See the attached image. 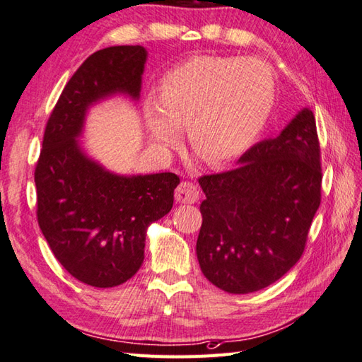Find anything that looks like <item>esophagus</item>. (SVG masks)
<instances>
[{"label": "esophagus", "instance_id": "esophagus-1", "mask_svg": "<svg viewBox=\"0 0 362 362\" xmlns=\"http://www.w3.org/2000/svg\"><path fill=\"white\" fill-rule=\"evenodd\" d=\"M175 199L178 203L184 204H192L197 200H199V187L195 186L194 182L184 181L181 182L178 187L175 190Z\"/></svg>", "mask_w": 362, "mask_h": 362}]
</instances>
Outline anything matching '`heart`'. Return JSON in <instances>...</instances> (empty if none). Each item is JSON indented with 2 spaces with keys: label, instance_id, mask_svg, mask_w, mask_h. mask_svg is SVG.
<instances>
[{
  "label": "heart",
  "instance_id": "obj_1",
  "mask_svg": "<svg viewBox=\"0 0 362 362\" xmlns=\"http://www.w3.org/2000/svg\"><path fill=\"white\" fill-rule=\"evenodd\" d=\"M272 102L274 77L263 61L199 54L163 75L158 100L149 98L143 112L156 146H175L186 127L190 148L219 167L254 143Z\"/></svg>",
  "mask_w": 362,
  "mask_h": 362
}]
</instances>
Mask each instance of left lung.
Segmentation results:
<instances>
[{
  "label": "left lung",
  "instance_id": "left-lung-1",
  "mask_svg": "<svg viewBox=\"0 0 362 362\" xmlns=\"http://www.w3.org/2000/svg\"><path fill=\"white\" fill-rule=\"evenodd\" d=\"M236 168L199 180L204 199L197 258L208 281L245 295L279 281L301 258L322 202L315 117L303 108Z\"/></svg>",
  "mask_w": 362,
  "mask_h": 362
}]
</instances>
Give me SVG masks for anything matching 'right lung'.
<instances>
[{"mask_svg": "<svg viewBox=\"0 0 362 362\" xmlns=\"http://www.w3.org/2000/svg\"><path fill=\"white\" fill-rule=\"evenodd\" d=\"M146 57L141 45H115L85 59L47 121L34 172L42 235L63 268L91 287H117L140 269L146 230L170 213L180 184L175 173L108 172L78 143L90 107L115 94L140 98Z\"/></svg>", "mask_w": 362, "mask_h": 362, "instance_id": "1", "label": "right lung"}]
</instances>
